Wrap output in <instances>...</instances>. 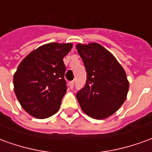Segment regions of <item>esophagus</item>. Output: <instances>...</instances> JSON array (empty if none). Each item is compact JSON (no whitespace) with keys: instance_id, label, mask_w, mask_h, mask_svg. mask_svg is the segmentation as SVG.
Segmentation results:
<instances>
[{"instance_id":"1","label":"esophagus","mask_w":152,"mask_h":152,"mask_svg":"<svg viewBox=\"0 0 152 152\" xmlns=\"http://www.w3.org/2000/svg\"><path fill=\"white\" fill-rule=\"evenodd\" d=\"M69 87H70V89H73V87H74V81H70Z\"/></svg>"}]
</instances>
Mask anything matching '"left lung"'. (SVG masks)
Masks as SVG:
<instances>
[{"mask_svg":"<svg viewBox=\"0 0 152 152\" xmlns=\"http://www.w3.org/2000/svg\"><path fill=\"white\" fill-rule=\"evenodd\" d=\"M86 67L85 86L76 94L82 111L89 116L102 120L114 114L127 97L126 73L112 53L98 43L76 45Z\"/></svg>","mask_w":152,"mask_h":152,"instance_id":"left-lung-1","label":"left lung"}]
</instances>
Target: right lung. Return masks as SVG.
<instances>
[{
    "instance_id": "add662e5",
    "label": "right lung",
    "mask_w": 152,
    "mask_h": 152,
    "mask_svg": "<svg viewBox=\"0 0 152 152\" xmlns=\"http://www.w3.org/2000/svg\"><path fill=\"white\" fill-rule=\"evenodd\" d=\"M72 44L49 43L26 56L14 75L15 95L22 107L38 119L56 113L66 91L63 58Z\"/></svg>"
}]
</instances>
